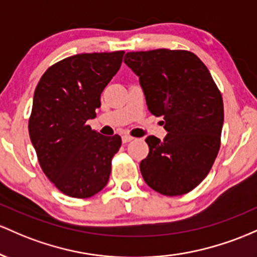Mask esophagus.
<instances>
[{
  "label": "esophagus",
  "mask_w": 257,
  "mask_h": 257,
  "mask_svg": "<svg viewBox=\"0 0 257 257\" xmlns=\"http://www.w3.org/2000/svg\"><path fill=\"white\" fill-rule=\"evenodd\" d=\"M134 140H135V138L128 136V135H123V136H122V143H128V142H131V141H134Z\"/></svg>",
  "instance_id": "esophagus-1"
}]
</instances>
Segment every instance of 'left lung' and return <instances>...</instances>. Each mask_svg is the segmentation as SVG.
I'll list each match as a JSON object with an SVG mask.
<instances>
[{
    "instance_id": "obj_1",
    "label": "left lung",
    "mask_w": 257,
    "mask_h": 257,
    "mask_svg": "<svg viewBox=\"0 0 257 257\" xmlns=\"http://www.w3.org/2000/svg\"><path fill=\"white\" fill-rule=\"evenodd\" d=\"M149 111L161 121L163 141L148 136L140 164L146 183L160 194L182 195L209 174L220 149L223 100L205 64L188 51L166 48L126 53Z\"/></svg>"
}]
</instances>
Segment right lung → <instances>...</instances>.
<instances>
[{"instance_id": "obj_1", "label": "right lung", "mask_w": 257, "mask_h": 257, "mask_svg": "<svg viewBox=\"0 0 257 257\" xmlns=\"http://www.w3.org/2000/svg\"><path fill=\"white\" fill-rule=\"evenodd\" d=\"M125 52L81 53L46 70L34 93L29 135L43 172L60 192L88 198L108 183L121 137L102 136L87 120L96 117L100 93Z\"/></svg>"}]
</instances>
